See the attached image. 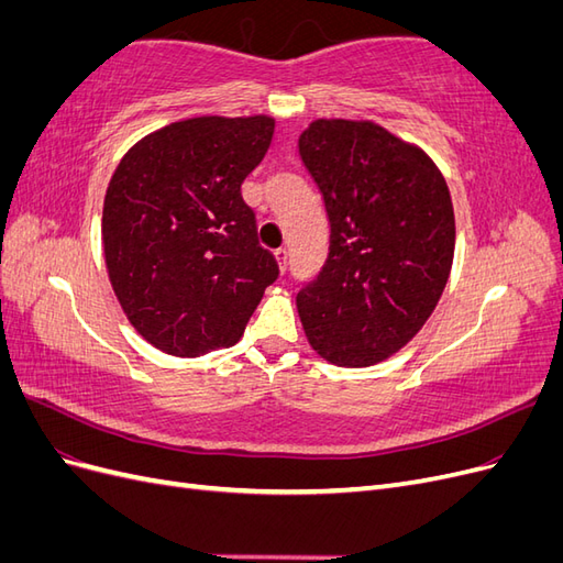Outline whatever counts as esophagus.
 <instances>
[{"mask_svg":"<svg viewBox=\"0 0 563 563\" xmlns=\"http://www.w3.org/2000/svg\"><path fill=\"white\" fill-rule=\"evenodd\" d=\"M275 258H277V263H279V269L284 272V269H286V261H288V251H286V249H277V251H275Z\"/></svg>","mask_w":563,"mask_h":563,"instance_id":"34e87169","label":"esophagus"}]
</instances>
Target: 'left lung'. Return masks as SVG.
Returning <instances> with one entry per match:
<instances>
[{
  "label": "left lung",
  "mask_w": 563,
  "mask_h": 563,
  "mask_svg": "<svg viewBox=\"0 0 563 563\" xmlns=\"http://www.w3.org/2000/svg\"><path fill=\"white\" fill-rule=\"evenodd\" d=\"M298 150L331 225L327 263L296 298L305 335L331 364H378L444 294L455 249L449 185L420 147L364 119H314Z\"/></svg>",
  "instance_id": "1"
}]
</instances>
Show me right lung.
<instances>
[{
  "instance_id": "obj_1",
  "label": "right lung",
  "mask_w": 563,
  "mask_h": 563,
  "mask_svg": "<svg viewBox=\"0 0 563 563\" xmlns=\"http://www.w3.org/2000/svg\"><path fill=\"white\" fill-rule=\"evenodd\" d=\"M275 119L192 117L135 143L114 168L103 203L112 291L150 345L201 356L242 338L279 277L242 199Z\"/></svg>"
}]
</instances>
